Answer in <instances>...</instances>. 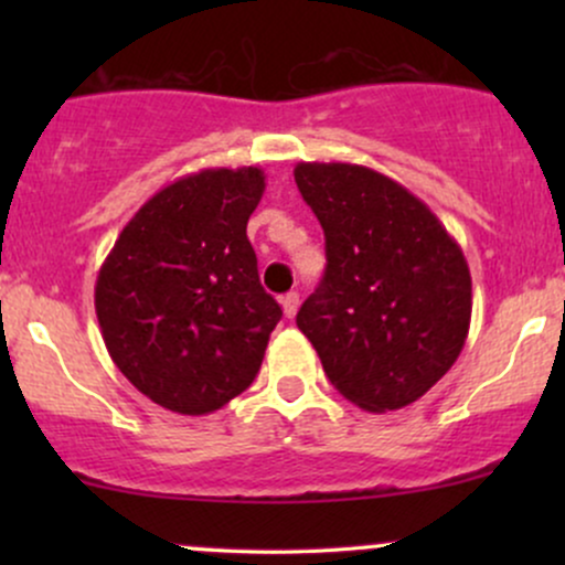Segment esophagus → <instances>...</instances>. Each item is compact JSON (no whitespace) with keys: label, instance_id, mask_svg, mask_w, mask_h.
Here are the masks:
<instances>
[{"label":"esophagus","instance_id":"esophagus-1","mask_svg":"<svg viewBox=\"0 0 565 565\" xmlns=\"http://www.w3.org/2000/svg\"><path fill=\"white\" fill-rule=\"evenodd\" d=\"M281 308L287 319H295L297 308H300V295H297V291H287V295L281 297Z\"/></svg>","mask_w":565,"mask_h":565}]
</instances>
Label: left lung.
<instances>
[{
  "label": "left lung",
  "instance_id": "left-lung-1",
  "mask_svg": "<svg viewBox=\"0 0 565 565\" xmlns=\"http://www.w3.org/2000/svg\"><path fill=\"white\" fill-rule=\"evenodd\" d=\"M295 183L327 238V270L297 327L355 406L382 414L414 404L468 340L462 249L425 201L369 167L300 161Z\"/></svg>",
  "mask_w": 565,
  "mask_h": 565
}]
</instances>
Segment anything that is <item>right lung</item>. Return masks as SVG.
<instances>
[{
    "label": "right lung",
    "instance_id": "add662e5",
    "mask_svg": "<svg viewBox=\"0 0 565 565\" xmlns=\"http://www.w3.org/2000/svg\"><path fill=\"white\" fill-rule=\"evenodd\" d=\"M263 191L257 167L185 174L135 212L100 265L95 313L108 355L170 412H217L260 372L281 319L246 238Z\"/></svg>",
    "mask_w": 565,
    "mask_h": 565
}]
</instances>
